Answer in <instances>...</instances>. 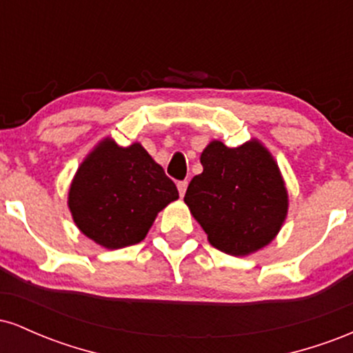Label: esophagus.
I'll use <instances>...</instances> for the list:
<instances>
[{"mask_svg": "<svg viewBox=\"0 0 353 353\" xmlns=\"http://www.w3.org/2000/svg\"><path fill=\"white\" fill-rule=\"evenodd\" d=\"M177 189H179V196L184 197L185 189H188V181H179V182H177Z\"/></svg>", "mask_w": 353, "mask_h": 353, "instance_id": "34e87169", "label": "esophagus"}]
</instances>
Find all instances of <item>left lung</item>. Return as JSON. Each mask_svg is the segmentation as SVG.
I'll list each match as a JSON object with an SVG mask.
<instances>
[{
    "label": "left lung",
    "instance_id": "obj_1",
    "mask_svg": "<svg viewBox=\"0 0 353 353\" xmlns=\"http://www.w3.org/2000/svg\"><path fill=\"white\" fill-rule=\"evenodd\" d=\"M184 202L216 249L249 255L274 241L285 221L289 196L272 154L259 141L228 148L212 141L201 154Z\"/></svg>",
    "mask_w": 353,
    "mask_h": 353
}]
</instances>
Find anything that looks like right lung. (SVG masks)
<instances>
[{"label": "right lung", "instance_id": "obj_1", "mask_svg": "<svg viewBox=\"0 0 353 353\" xmlns=\"http://www.w3.org/2000/svg\"><path fill=\"white\" fill-rule=\"evenodd\" d=\"M176 199V184L143 145L121 148L106 137L79 165L68 205L84 236L121 249L143 241L157 212Z\"/></svg>", "mask_w": 353, "mask_h": 353}]
</instances>
